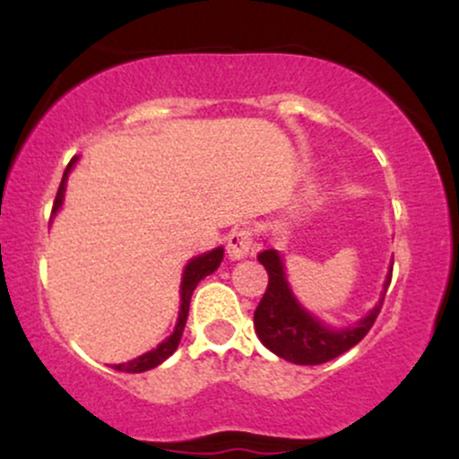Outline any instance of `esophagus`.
<instances>
[{"mask_svg": "<svg viewBox=\"0 0 459 459\" xmlns=\"http://www.w3.org/2000/svg\"><path fill=\"white\" fill-rule=\"evenodd\" d=\"M226 252H229V259L230 261H241L246 256H250L252 252V235L250 230L239 229L233 230L226 239Z\"/></svg>", "mask_w": 459, "mask_h": 459, "instance_id": "obj_1", "label": "esophagus"}]
</instances>
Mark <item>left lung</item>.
Segmentation results:
<instances>
[{
    "mask_svg": "<svg viewBox=\"0 0 459 459\" xmlns=\"http://www.w3.org/2000/svg\"><path fill=\"white\" fill-rule=\"evenodd\" d=\"M259 263L267 270L270 282H267L265 296L255 310L256 336L267 350L284 358V360L293 362V365H321V362H328L332 358L345 354L347 350L360 343L380 315L384 293L391 284L393 270L391 263L376 307L356 324L334 328V325H325L317 315H313L299 304L291 284L287 281V270H284L281 252L263 250Z\"/></svg>",
    "mask_w": 459,
    "mask_h": 459,
    "instance_id": "8db88e82",
    "label": "left lung"
}]
</instances>
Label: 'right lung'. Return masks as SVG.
<instances>
[{
  "mask_svg": "<svg viewBox=\"0 0 459 459\" xmlns=\"http://www.w3.org/2000/svg\"><path fill=\"white\" fill-rule=\"evenodd\" d=\"M77 161H79V155L73 157L71 163L66 166L65 177H62L60 189H57V196H56V203H54V218H56V213L62 209V204H65V192H66L68 175H71L73 168L77 166ZM222 259H224V247L218 246V247H213V250L203 252V255L192 256V259L187 261V265L183 267L181 287H178L181 307H178V317H177V324H175V330H172V334L168 336V339H163L157 347H152V350L146 351V354L134 358V360L118 362V365H114L116 371L144 373V371H149V368H155L157 365H161L163 360H168V358L175 354L178 343H181L183 330H186V321H187V313H189V299H192L194 289H196V284L203 281L204 276H209V273H213L215 270H218Z\"/></svg>",
  "mask_w": 459,
  "mask_h": 459,
  "instance_id": "add662e5",
  "label": "right lung"
}]
</instances>
